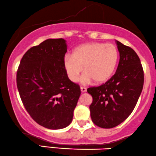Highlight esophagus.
Segmentation results:
<instances>
[{
  "label": "esophagus",
  "instance_id": "obj_1",
  "mask_svg": "<svg viewBox=\"0 0 156 156\" xmlns=\"http://www.w3.org/2000/svg\"><path fill=\"white\" fill-rule=\"evenodd\" d=\"M80 90H81V92L82 93H85L87 91V89L85 87H80Z\"/></svg>",
  "mask_w": 156,
  "mask_h": 156
}]
</instances>
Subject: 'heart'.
<instances>
[{
    "mask_svg": "<svg viewBox=\"0 0 156 156\" xmlns=\"http://www.w3.org/2000/svg\"><path fill=\"white\" fill-rule=\"evenodd\" d=\"M119 60L118 49L110 44L92 42L76 47L71 56H66L63 67L69 80L73 82L79 80L82 71V83L87 84L94 80L98 84L106 82L112 76Z\"/></svg>",
    "mask_w": 156,
    "mask_h": 156,
    "instance_id": "heart-1",
    "label": "heart"
}]
</instances>
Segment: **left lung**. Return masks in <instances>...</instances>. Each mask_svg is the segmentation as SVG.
Segmentation results:
<instances>
[{
	"instance_id": "1",
	"label": "left lung",
	"mask_w": 156,
	"mask_h": 156,
	"mask_svg": "<svg viewBox=\"0 0 156 156\" xmlns=\"http://www.w3.org/2000/svg\"><path fill=\"white\" fill-rule=\"evenodd\" d=\"M116 44L120 61L115 74L105 84L87 89L93 97L91 119L103 129L118 126L131 114L144 85L143 69L136 53L120 41Z\"/></svg>"
}]
</instances>
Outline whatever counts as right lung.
<instances>
[{"label":"right lung","instance_id":"1","mask_svg":"<svg viewBox=\"0 0 156 156\" xmlns=\"http://www.w3.org/2000/svg\"><path fill=\"white\" fill-rule=\"evenodd\" d=\"M66 52L63 38L45 40L25 52L16 73L24 107L35 121L49 129L71 123L81 94L80 86L69 80L64 69Z\"/></svg>","mask_w":156,"mask_h":156}]
</instances>
